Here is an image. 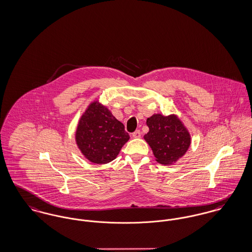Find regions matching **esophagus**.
Instances as JSON below:
<instances>
[{
    "label": "esophagus",
    "instance_id": "1",
    "mask_svg": "<svg viewBox=\"0 0 252 252\" xmlns=\"http://www.w3.org/2000/svg\"><path fill=\"white\" fill-rule=\"evenodd\" d=\"M132 136L133 138H139V137L141 136V132H140V130H136L135 132H132Z\"/></svg>",
    "mask_w": 252,
    "mask_h": 252
}]
</instances>
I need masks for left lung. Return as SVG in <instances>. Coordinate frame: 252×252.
<instances>
[{
	"label": "left lung",
	"mask_w": 252,
	"mask_h": 252,
	"mask_svg": "<svg viewBox=\"0 0 252 252\" xmlns=\"http://www.w3.org/2000/svg\"><path fill=\"white\" fill-rule=\"evenodd\" d=\"M146 123L149 132L144 139L158 163L171 165L185 155L190 145V135L176 116L158 114L147 119Z\"/></svg>",
	"instance_id": "left-lung-1"
}]
</instances>
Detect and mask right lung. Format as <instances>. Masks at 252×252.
Instances as JSON below:
<instances>
[{"instance_id":"add662e5","label":"right lung","mask_w":252,"mask_h":252,"mask_svg":"<svg viewBox=\"0 0 252 252\" xmlns=\"http://www.w3.org/2000/svg\"><path fill=\"white\" fill-rule=\"evenodd\" d=\"M129 138L124 125L96 101L82 115L76 132L82 155L95 164H106L116 158Z\"/></svg>"}]
</instances>
